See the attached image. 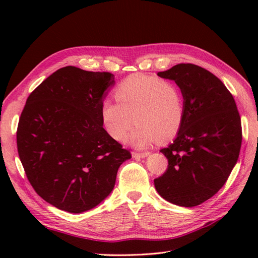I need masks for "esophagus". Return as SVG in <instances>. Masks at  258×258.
<instances>
[{
	"instance_id": "obj_1",
	"label": "esophagus",
	"mask_w": 258,
	"mask_h": 258,
	"mask_svg": "<svg viewBox=\"0 0 258 258\" xmlns=\"http://www.w3.org/2000/svg\"><path fill=\"white\" fill-rule=\"evenodd\" d=\"M150 155V152H145V153H136V152H133L132 153V156L134 158H144L146 156Z\"/></svg>"
}]
</instances>
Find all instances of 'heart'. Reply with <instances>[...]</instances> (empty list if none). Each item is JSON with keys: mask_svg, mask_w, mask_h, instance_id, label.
<instances>
[{"mask_svg": "<svg viewBox=\"0 0 258 258\" xmlns=\"http://www.w3.org/2000/svg\"><path fill=\"white\" fill-rule=\"evenodd\" d=\"M117 103L104 101L101 107L103 126L108 135L123 142L133 124H138L130 136L134 146L143 149L158 139L164 142L179 132L185 117L182 90L172 81L156 76L133 74L116 86Z\"/></svg>", "mask_w": 258, "mask_h": 258, "instance_id": "obj_1", "label": "heart"}]
</instances>
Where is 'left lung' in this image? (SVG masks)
<instances>
[{
  "mask_svg": "<svg viewBox=\"0 0 258 258\" xmlns=\"http://www.w3.org/2000/svg\"><path fill=\"white\" fill-rule=\"evenodd\" d=\"M157 75L182 90L185 117L174 142L161 152L166 172L154 179L164 200L193 207L211 199L225 184L237 163L242 124L233 95L223 82L194 64H177Z\"/></svg>",
  "mask_w": 258,
  "mask_h": 258,
  "instance_id": "obj_1",
  "label": "left lung"
}]
</instances>
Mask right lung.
Instances as JSON below:
<instances>
[{"label":"right lung","instance_id":"obj_1","mask_svg":"<svg viewBox=\"0 0 258 258\" xmlns=\"http://www.w3.org/2000/svg\"><path fill=\"white\" fill-rule=\"evenodd\" d=\"M114 84L108 72L65 67L27 97L16 132L19 156L33 188L58 210L97 206L131 158L103 127L102 103Z\"/></svg>","mask_w":258,"mask_h":258}]
</instances>
